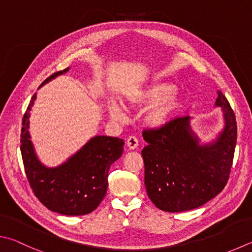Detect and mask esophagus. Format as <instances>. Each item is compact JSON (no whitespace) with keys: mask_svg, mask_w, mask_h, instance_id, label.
Wrapping results in <instances>:
<instances>
[{"mask_svg":"<svg viewBox=\"0 0 252 252\" xmlns=\"http://www.w3.org/2000/svg\"><path fill=\"white\" fill-rule=\"evenodd\" d=\"M138 145H139V141L133 135L129 136V139L126 140V146L130 150H135L136 148H138Z\"/></svg>","mask_w":252,"mask_h":252,"instance_id":"esophagus-1","label":"esophagus"}]
</instances>
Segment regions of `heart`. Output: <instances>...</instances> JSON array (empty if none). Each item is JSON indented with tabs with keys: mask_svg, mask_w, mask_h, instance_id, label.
Here are the masks:
<instances>
[{
	"mask_svg": "<svg viewBox=\"0 0 252 252\" xmlns=\"http://www.w3.org/2000/svg\"><path fill=\"white\" fill-rule=\"evenodd\" d=\"M175 86L164 81H152L142 88L132 90L126 95L127 106L148 107L145 121L150 126L158 129L167 126L182 107V101L175 93ZM108 112L114 119L123 117L122 108L116 102L108 103Z\"/></svg>",
	"mask_w": 252,
	"mask_h": 252,
	"instance_id": "1",
	"label": "heart"
}]
</instances>
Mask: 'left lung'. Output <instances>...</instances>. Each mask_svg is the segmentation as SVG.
<instances>
[{
  "mask_svg": "<svg viewBox=\"0 0 252 252\" xmlns=\"http://www.w3.org/2000/svg\"><path fill=\"white\" fill-rule=\"evenodd\" d=\"M225 127L216 141L200 145L189 117L175 118L158 129L143 130L142 150L146 193L168 213L195 209L217 196L229 180L237 142V122L227 98L218 90Z\"/></svg>",
  "mask_w": 252,
  "mask_h": 252,
  "instance_id": "1",
  "label": "left lung"
}]
</instances>
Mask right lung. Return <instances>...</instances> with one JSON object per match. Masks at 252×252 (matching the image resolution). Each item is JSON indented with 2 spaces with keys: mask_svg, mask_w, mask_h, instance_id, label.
Segmentation results:
<instances>
[{
  "mask_svg": "<svg viewBox=\"0 0 252 252\" xmlns=\"http://www.w3.org/2000/svg\"><path fill=\"white\" fill-rule=\"evenodd\" d=\"M66 68L45 80L68 71ZM36 99L34 94L22 121L21 152L27 181L36 197L52 212L80 216L93 212L107 193L108 172L123 152L122 139L97 135L66 163L49 168L39 162L30 135V111Z\"/></svg>",
  "mask_w": 252,
  "mask_h": 252,
  "instance_id": "obj_1",
  "label": "right lung"
}]
</instances>
